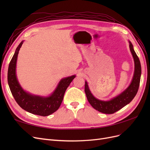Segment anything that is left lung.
I'll use <instances>...</instances> for the list:
<instances>
[{
  "instance_id": "1",
  "label": "left lung",
  "mask_w": 150,
  "mask_h": 150,
  "mask_svg": "<svg viewBox=\"0 0 150 150\" xmlns=\"http://www.w3.org/2000/svg\"><path fill=\"white\" fill-rule=\"evenodd\" d=\"M128 42L130 51L134 62V71L131 83L123 91L110 100H101L93 96L89 89L88 82L86 81H85L84 91L89 103L95 110L104 114H112L119 111L132 101L138 92L142 75V67L132 43L129 40H128Z\"/></svg>"
}]
</instances>
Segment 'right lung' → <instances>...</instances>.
I'll return each instance as SVG.
<instances>
[{
	"label": "right lung",
	"mask_w": 150,
	"mask_h": 150,
	"mask_svg": "<svg viewBox=\"0 0 150 150\" xmlns=\"http://www.w3.org/2000/svg\"><path fill=\"white\" fill-rule=\"evenodd\" d=\"M24 40L16 48L8 69V84L12 96L23 110L32 114L47 116L56 111L60 107L66 89L76 78V75L62 78L54 91L47 96L35 95L26 91L22 88L16 74L17 56Z\"/></svg>",
	"instance_id": "add662e5"
}]
</instances>
